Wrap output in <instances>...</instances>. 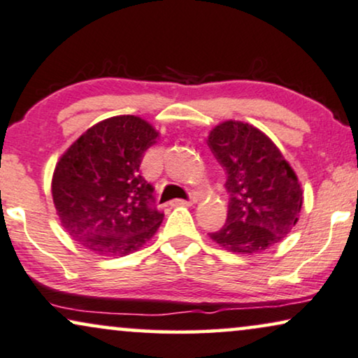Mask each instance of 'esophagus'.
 I'll use <instances>...</instances> for the list:
<instances>
[{
  "mask_svg": "<svg viewBox=\"0 0 358 358\" xmlns=\"http://www.w3.org/2000/svg\"><path fill=\"white\" fill-rule=\"evenodd\" d=\"M194 201H196V196L188 198V200H176L175 203H176V205H187V206H189V205H193Z\"/></svg>",
  "mask_w": 358,
  "mask_h": 358,
  "instance_id": "obj_1",
  "label": "esophagus"
}]
</instances>
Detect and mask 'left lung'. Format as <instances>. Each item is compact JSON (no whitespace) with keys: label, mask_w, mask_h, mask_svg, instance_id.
I'll return each instance as SVG.
<instances>
[{"label":"left lung","mask_w":358,"mask_h":358,"mask_svg":"<svg viewBox=\"0 0 358 358\" xmlns=\"http://www.w3.org/2000/svg\"><path fill=\"white\" fill-rule=\"evenodd\" d=\"M226 171V224L210 238L224 250L256 255L282 241L299 220L302 188L282 153L261 130L243 122L216 125L208 137Z\"/></svg>","instance_id":"left-lung-1"}]
</instances>
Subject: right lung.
<instances>
[{
  "label": "right lung",
  "mask_w": 358,
  "mask_h": 358,
  "mask_svg": "<svg viewBox=\"0 0 358 358\" xmlns=\"http://www.w3.org/2000/svg\"><path fill=\"white\" fill-rule=\"evenodd\" d=\"M158 132L135 115L102 120L76 140L52 176L62 226L85 250L125 256L142 248L164 221L153 187L140 173Z\"/></svg>",
  "instance_id": "obj_1"
}]
</instances>
